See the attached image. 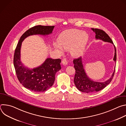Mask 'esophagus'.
<instances>
[{"label":"esophagus","instance_id":"1","mask_svg":"<svg viewBox=\"0 0 126 126\" xmlns=\"http://www.w3.org/2000/svg\"><path fill=\"white\" fill-rule=\"evenodd\" d=\"M62 63L64 65H67L68 64V62H67L66 59H65V58L63 59L62 60Z\"/></svg>","mask_w":126,"mask_h":126}]
</instances>
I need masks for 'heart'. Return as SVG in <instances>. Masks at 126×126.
I'll list each match as a JSON object with an SVG mask.
<instances>
[{
    "mask_svg": "<svg viewBox=\"0 0 126 126\" xmlns=\"http://www.w3.org/2000/svg\"><path fill=\"white\" fill-rule=\"evenodd\" d=\"M89 39L86 32L78 29H70L63 32L58 38V44H54L55 48L60 52L62 50H71L74 57H79L83 54Z\"/></svg>",
    "mask_w": 126,
    "mask_h": 126,
    "instance_id": "heart-1",
    "label": "heart"
}]
</instances>
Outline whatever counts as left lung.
Returning a JSON list of instances; mask_svg holds the SVG:
<instances>
[{
  "label": "left lung",
  "mask_w": 126,
  "mask_h": 126,
  "mask_svg": "<svg viewBox=\"0 0 126 126\" xmlns=\"http://www.w3.org/2000/svg\"><path fill=\"white\" fill-rule=\"evenodd\" d=\"M92 30L96 34L95 38L96 39H99L104 42L111 43L114 45L112 39L105 31L97 28H92ZM114 46L115 48V55L113 60L116 62L117 59L116 49L115 46L114 45ZM73 63L74 64V68L76 70L74 79V84L79 90L82 92L90 93L99 91L108 85L113 78L115 68L110 78L105 82H99L94 81L88 77L84 69L82 58L81 57L77 59H74L73 60Z\"/></svg>",
  "instance_id": "8db88e82"
}]
</instances>
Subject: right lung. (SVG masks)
<instances>
[{"instance_id": "1", "label": "right lung", "mask_w": 126, "mask_h": 126, "mask_svg": "<svg viewBox=\"0 0 126 126\" xmlns=\"http://www.w3.org/2000/svg\"><path fill=\"white\" fill-rule=\"evenodd\" d=\"M54 26H35L27 30L21 36L15 50L13 63L17 77L26 89L35 92L47 91L54 84L55 74L61 69V59L47 58L38 67L29 69L23 65L20 60L22 41L28 36L40 34L47 35L52 33Z\"/></svg>"}]
</instances>
